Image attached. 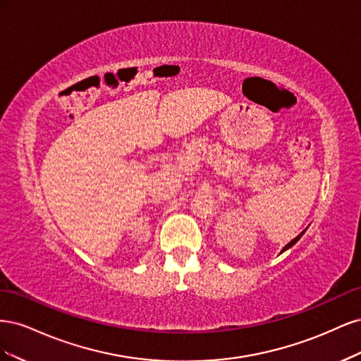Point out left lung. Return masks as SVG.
Listing matches in <instances>:
<instances>
[{
  "instance_id": "obj_1",
  "label": "left lung",
  "mask_w": 361,
  "mask_h": 361,
  "mask_svg": "<svg viewBox=\"0 0 361 361\" xmlns=\"http://www.w3.org/2000/svg\"><path fill=\"white\" fill-rule=\"evenodd\" d=\"M302 233H304V232H302ZM302 233H300V235H298V236H297V238H293V239H292V241H290V243H289V244H288V245H286V247H285V248H283V250H281V251H285V250H288V248H290V247H292V245H293V244H295V243H297V241H298V239H300V238H301V236H302Z\"/></svg>"
}]
</instances>
